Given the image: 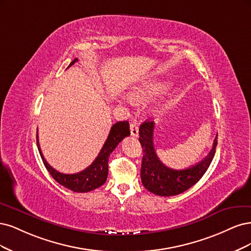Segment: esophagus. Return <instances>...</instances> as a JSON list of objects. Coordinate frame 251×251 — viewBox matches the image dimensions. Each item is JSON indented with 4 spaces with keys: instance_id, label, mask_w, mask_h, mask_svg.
<instances>
[{
    "instance_id": "1",
    "label": "esophagus",
    "mask_w": 251,
    "mask_h": 251,
    "mask_svg": "<svg viewBox=\"0 0 251 251\" xmlns=\"http://www.w3.org/2000/svg\"><path fill=\"white\" fill-rule=\"evenodd\" d=\"M130 133L132 136H139V125L135 121L130 124Z\"/></svg>"
}]
</instances>
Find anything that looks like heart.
I'll return each instance as SVG.
<instances>
[{
  "mask_svg": "<svg viewBox=\"0 0 251 251\" xmlns=\"http://www.w3.org/2000/svg\"><path fill=\"white\" fill-rule=\"evenodd\" d=\"M169 82L165 81V80L148 78L146 80H143V81H141L139 84L132 88L131 98L137 102L147 100L151 98V97L164 92L165 90H167ZM131 98H129V97H123L124 100H130Z\"/></svg>",
  "mask_w": 251,
  "mask_h": 251,
  "instance_id": "heart-1",
  "label": "heart"
}]
</instances>
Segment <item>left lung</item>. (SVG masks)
I'll use <instances>...</instances> for the list:
<instances>
[{"mask_svg":"<svg viewBox=\"0 0 251 251\" xmlns=\"http://www.w3.org/2000/svg\"><path fill=\"white\" fill-rule=\"evenodd\" d=\"M154 126L152 121H145L140 126L139 141L144 152L141 168L142 182L145 188L155 195L165 197L178 195L198 182L206 172L215 155L218 135L215 137L211 152L203 160L187 169L174 170L165 166L156 155L153 145Z\"/></svg>","mask_w":251,"mask_h":251,"instance_id":"1","label":"left lung"}]
</instances>
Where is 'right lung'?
I'll return each mask as SVG.
<instances>
[{
	"label": "right lung",
	"mask_w": 251,
	"mask_h": 251,
	"mask_svg": "<svg viewBox=\"0 0 251 251\" xmlns=\"http://www.w3.org/2000/svg\"><path fill=\"white\" fill-rule=\"evenodd\" d=\"M76 61H78V58L73 60L68 68L73 66ZM128 135H130L128 121L117 122L116 124L112 125L106 142L104 143L101 151L99 152L97 158L93 161V164L84 169L83 171L76 174L60 173L57 170L52 168L47 163V160L45 159L42 153V150H40L38 134H36V143L43 163L49 173L52 175L53 178L58 183L63 185L64 188H67L73 192L86 193L101 187L106 181L108 175V157L110 153L116 149L118 144Z\"/></svg>",
	"instance_id": "1"
}]
</instances>
